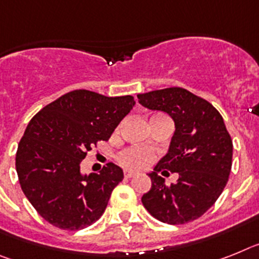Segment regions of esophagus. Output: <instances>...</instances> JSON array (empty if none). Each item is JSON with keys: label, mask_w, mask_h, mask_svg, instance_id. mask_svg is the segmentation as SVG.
I'll use <instances>...</instances> for the list:
<instances>
[{"label": "esophagus", "mask_w": 259, "mask_h": 259, "mask_svg": "<svg viewBox=\"0 0 259 259\" xmlns=\"http://www.w3.org/2000/svg\"><path fill=\"white\" fill-rule=\"evenodd\" d=\"M137 173L136 172H133V170H125V172H123V176L126 177V179H130V177H134L136 176Z\"/></svg>", "instance_id": "34e87169"}]
</instances>
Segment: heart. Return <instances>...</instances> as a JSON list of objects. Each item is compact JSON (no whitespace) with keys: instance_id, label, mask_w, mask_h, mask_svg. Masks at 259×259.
<instances>
[{"instance_id":"b5f03b06","label":"heart","mask_w":259,"mask_h":259,"mask_svg":"<svg viewBox=\"0 0 259 259\" xmlns=\"http://www.w3.org/2000/svg\"><path fill=\"white\" fill-rule=\"evenodd\" d=\"M152 159V155L142 148H130L127 151L122 152L120 156V161L123 167L138 169L147 165Z\"/></svg>"}]
</instances>
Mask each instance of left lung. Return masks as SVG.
I'll return each instance as SVG.
<instances>
[{"label": "left lung", "mask_w": 259, "mask_h": 259, "mask_svg": "<svg viewBox=\"0 0 259 259\" xmlns=\"http://www.w3.org/2000/svg\"><path fill=\"white\" fill-rule=\"evenodd\" d=\"M138 102L170 116L175 133L168 152L148 173L151 189L142 197L146 210L167 224H185L212 206L228 181L233 145L223 117L204 99L181 87L139 94ZM179 173L172 186L157 173Z\"/></svg>", "instance_id": "8db88e82"}]
</instances>
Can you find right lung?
Returning <instances> with one entry per match:
<instances>
[{
    "instance_id": "right-lung-1",
    "label": "right lung",
    "mask_w": 259,
    "mask_h": 259,
    "mask_svg": "<svg viewBox=\"0 0 259 259\" xmlns=\"http://www.w3.org/2000/svg\"><path fill=\"white\" fill-rule=\"evenodd\" d=\"M136 105L134 98L67 92L33 117L18 146L15 167L24 195L52 226L78 231L107 208L123 172L108 163L99 173L80 172L87 151L108 141Z\"/></svg>"
}]
</instances>
